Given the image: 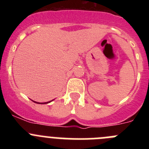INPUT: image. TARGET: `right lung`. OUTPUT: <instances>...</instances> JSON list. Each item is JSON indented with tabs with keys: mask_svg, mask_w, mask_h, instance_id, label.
Returning a JSON list of instances; mask_svg holds the SVG:
<instances>
[{
	"mask_svg": "<svg viewBox=\"0 0 149 149\" xmlns=\"http://www.w3.org/2000/svg\"><path fill=\"white\" fill-rule=\"evenodd\" d=\"M49 102H50V101H49ZM47 103H48V102H47ZM38 104H39V103H38ZM40 104H42V103H40ZM42 104H46V102H45V103H42Z\"/></svg>",
	"mask_w": 149,
	"mask_h": 149,
	"instance_id": "add662e5",
	"label": "right lung"
}]
</instances>
